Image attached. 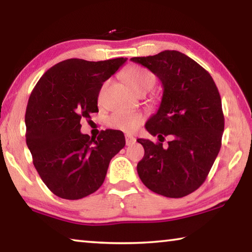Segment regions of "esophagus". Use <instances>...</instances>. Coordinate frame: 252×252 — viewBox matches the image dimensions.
Returning <instances> with one entry per match:
<instances>
[{
    "mask_svg": "<svg viewBox=\"0 0 252 252\" xmlns=\"http://www.w3.org/2000/svg\"><path fill=\"white\" fill-rule=\"evenodd\" d=\"M134 142H135L134 136L129 135V134L126 135V146H131V144H133Z\"/></svg>",
    "mask_w": 252,
    "mask_h": 252,
    "instance_id": "esophagus-1",
    "label": "esophagus"
}]
</instances>
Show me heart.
I'll return each instance as SVG.
<instances>
[{
  "label": "heart",
  "mask_w": 252,
  "mask_h": 252,
  "mask_svg": "<svg viewBox=\"0 0 252 252\" xmlns=\"http://www.w3.org/2000/svg\"><path fill=\"white\" fill-rule=\"evenodd\" d=\"M126 81L129 87L138 94H146L147 92L152 90L156 84V76L151 71L144 67L132 65L126 71L125 74ZM108 87V82H104L101 85L99 93H97V101L102 103L104 100L105 90ZM143 117L140 113L126 112V111H119L113 113L108 119V125L119 131L125 132V133H133L138 127L142 125Z\"/></svg>",
  "instance_id": "b5f03b06"
}]
</instances>
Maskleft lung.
I'll list each match as a JSON object with an SVG mask.
<instances>
[{
    "instance_id": "obj_1",
    "label": "left lung",
    "mask_w": 252,
    "mask_h": 252,
    "mask_svg": "<svg viewBox=\"0 0 252 252\" xmlns=\"http://www.w3.org/2000/svg\"><path fill=\"white\" fill-rule=\"evenodd\" d=\"M163 85L158 112L146 129L160 143L138 139L144 157L136 165L143 185L158 194L182 198L206 181L221 148L224 117L218 88L207 70L179 51L132 58ZM174 139L163 148L164 136Z\"/></svg>"
}]
</instances>
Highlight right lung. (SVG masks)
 Here are the masks:
<instances>
[{"mask_svg": "<svg viewBox=\"0 0 252 252\" xmlns=\"http://www.w3.org/2000/svg\"><path fill=\"white\" fill-rule=\"evenodd\" d=\"M126 61L65 60L41 76L29 97L28 148L42 181L60 198L78 200L95 192L111 159L126 146L121 131H101L97 138L80 131L81 119L99 112L101 85Z\"/></svg>", "mask_w": 252, "mask_h": 252, "instance_id": "right-lung-1", "label": "right lung"}]
</instances>
